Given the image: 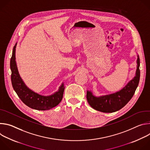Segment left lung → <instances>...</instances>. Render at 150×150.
<instances>
[{
    "label": "left lung",
    "mask_w": 150,
    "mask_h": 150,
    "mask_svg": "<svg viewBox=\"0 0 150 150\" xmlns=\"http://www.w3.org/2000/svg\"><path fill=\"white\" fill-rule=\"evenodd\" d=\"M137 70L135 76L120 90L110 94L96 96L90 90L87 91V99L91 108L103 113L119 110L129 101L138 87L140 78V60L137 54Z\"/></svg>",
    "instance_id": "left-lung-1"
}]
</instances>
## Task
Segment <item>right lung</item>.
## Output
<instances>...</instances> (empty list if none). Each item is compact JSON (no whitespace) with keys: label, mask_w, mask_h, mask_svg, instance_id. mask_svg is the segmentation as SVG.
<instances>
[{"label":"right lung","mask_w":150,"mask_h":150,"mask_svg":"<svg viewBox=\"0 0 150 150\" xmlns=\"http://www.w3.org/2000/svg\"><path fill=\"white\" fill-rule=\"evenodd\" d=\"M16 45L17 43L13 47L10 62L12 72L11 81L13 90L22 101L31 109L37 110H47L54 108L60 103L63 98L65 90L63 82H62L57 91L50 96H42L30 89L21 78L18 72L15 60Z\"/></svg>","instance_id":"obj_1"}]
</instances>
